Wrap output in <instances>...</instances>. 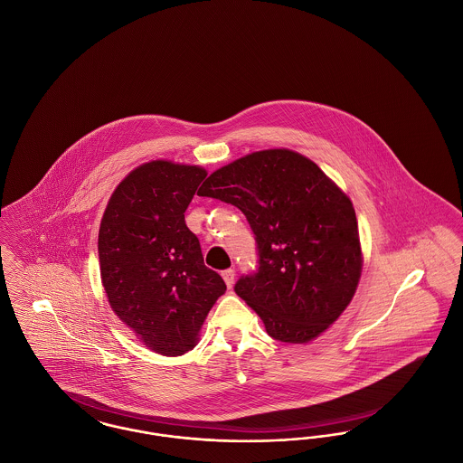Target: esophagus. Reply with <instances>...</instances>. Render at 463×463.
Listing matches in <instances>:
<instances>
[{"instance_id":"1","label":"esophagus","mask_w":463,"mask_h":463,"mask_svg":"<svg viewBox=\"0 0 463 463\" xmlns=\"http://www.w3.org/2000/svg\"><path fill=\"white\" fill-rule=\"evenodd\" d=\"M222 278H223V281H225L227 288L234 287V281H236V272H234L232 269H227V270H223V272H222Z\"/></svg>"}]
</instances>
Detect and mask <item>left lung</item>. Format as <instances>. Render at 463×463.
<instances>
[{"instance_id":"8db88e82","label":"left lung","mask_w":463,"mask_h":463,"mask_svg":"<svg viewBox=\"0 0 463 463\" xmlns=\"http://www.w3.org/2000/svg\"><path fill=\"white\" fill-rule=\"evenodd\" d=\"M199 196L238 206L260 257L236 293L288 344H308L342 316L363 272L353 201L312 159L265 149L215 170Z\"/></svg>"}]
</instances>
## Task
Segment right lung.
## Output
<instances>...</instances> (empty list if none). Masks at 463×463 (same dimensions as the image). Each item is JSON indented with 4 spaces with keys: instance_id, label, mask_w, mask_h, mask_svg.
I'll list each match as a JSON object with an SVG mask.
<instances>
[{
    "instance_id": "obj_1",
    "label": "right lung",
    "mask_w": 463,
    "mask_h": 463,
    "mask_svg": "<svg viewBox=\"0 0 463 463\" xmlns=\"http://www.w3.org/2000/svg\"><path fill=\"white\" fill-rule=\"evenodd\" d=\"M204 176L198 165L144 163L118 184L100 222L108 302L156 354L175 357L194 349L210 308L225 293L184 217Z\"/></svg>"
}]
</instances>
